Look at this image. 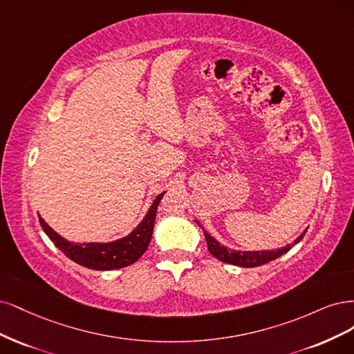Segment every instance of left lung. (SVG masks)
I'll use <instances>...</instances> for the list:
<instances>
[{
	"instance_id": "1",
	"label": "left lung",
	"mask_w": 354,
	"mask_h": 354,
	"mask_svg": "<svg viewBox=\"0 0 354 354\" xmlns=\"http://www.w3.org/2000/svg\"><path fill=\"white\" fill-rule=\"evenodd\" d=\"M196 222L203 230V226L200 225V222L198 221H196ZM306 231L300 236H297V239H294V243L285 245L282 248L260 250V252H239V250H232V248H227V247L222 245L218 241V239L213 238L206 230H203L204 236H206L210 254H213L216 259H219L221 261H225V263H231V265L241 266V268H256V266H260V265L269 263L270 260H275V259L281 257L282 254L287 253L294 244H297V243L301 241V238L304 236Z\"/></svg>"
}]
</instances>
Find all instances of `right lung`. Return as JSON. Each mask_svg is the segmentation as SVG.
Instances as JSON below:
<instances>
[{"instance_id": "1", "label": "right lung", "mask_w": 354, "mask_h": 354, "mask_svg": "<svg viewBox=\"0 0 354 354\" xmlns=\"http://www.w3.org/2000/svg\"><path fill=\"white\" fill-rule=\"evenodd\" d=\"M166 192V191H165ZM165 192H160L154 198L153 204L148 209L144 219L138 223L135 230L123 238L110 243H72L67 241L60 234H57L53 227L39 216V223L44 232L55 244L57 248L76 261L77 265L85 266L94 270H113L127 268L135 263L148 248L151 241V235L154 230L156 213L158 203L163 198Z\"/></svg>"}]
</instances>
